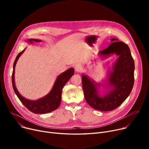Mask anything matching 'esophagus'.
Segmentation results:
<instances>
[{
    "label": "esophagus",
    "instance_id": "34e87169",
    "mask_svg": "<svg viewBox=\"0 0 149 149\" xmlns=\"http://www.w3.org/2000/svg\"><path fill=\"white\" fill-rule=\"evenodd\" d=\"M81 69H82V68L80 65H76L75 66V70L76 72H80Z\"/></svg>",
    "mask_w": 149,
    "mask_h": 149
}]
</instances>
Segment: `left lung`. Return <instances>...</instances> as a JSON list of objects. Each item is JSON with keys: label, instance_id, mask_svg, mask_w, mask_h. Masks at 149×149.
<instances>
[{"label": "left lung", "instance_id": "obj_1", "mask_svg": "<svg viewBox=\"0 0 149 149\" xmlns=\"http://www.w3.org/2000/svg\"><path fill=\"white\" fill-rule=\"evenodd\" d=\"M113 42L107 48L100 52L103 56L115 53L118 58L113 66V71L109 77V86H113L111 91L103 97L97 94V86L88 77L83 75L81 82L84 98L89 106L96 110L110 111L120 106L130 93L134 84L135 63L129 47L120 41Z\"/></svg>", "mask_w": 149, "mask_h": 149}]
</instances>
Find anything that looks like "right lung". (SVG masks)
<instances>
[{
    "instance_id": "add662e5",
    "label": "right lung",
    "mask_w": 149,
    "mask_h": 149,
    "mask_svg": "<svg viewBox=\"0 0 149 149\" xmlns=\"http://www.w3.org/2000/svg\"><path fill=\"white\" fill-rule=\"evenodd\" d=\"M29 42H33V41L38 42H41V40H36V39H29ZM25 49L23 50L22 52L19 53L17 56L15 58L13 65V70L12 74V84L13 88L15 94L17 95L19 99L20 100L22 104L24 105L29 111L32 112L34 113H46L50 112H52L57 109L61 103V93L62 89L65 84L68 81L74 74V70L73 68H70L68 69L66 71L64 72L58 76L57 79L54 83V86L51 91L45 97L36 100L31 101L27 100L23 97L17 90L15 88V83H14V69L15 66L16 62L22 54L25 51Z\"/></svg>"
}]
</instances>
